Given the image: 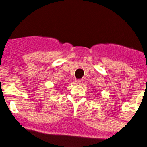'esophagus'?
Segmentation results:
<instances>
[{"label": "esophagus", "instance_id": "1", "mask_svg": "<svg viewBox=\"0 0 147 147\" xmlns=\"http://www.w3.org/2000/svg\"><path fill=\"white\" fill-rule=\"evenodd\" d=\"M81 81H82V80H81V79H75V80H74V82H75L76 84H80Z\"/></svg>", "mask_w": 147, "mask_h": 147}]
</instances>
